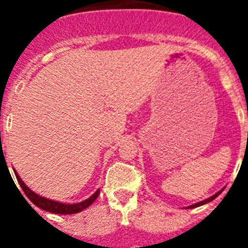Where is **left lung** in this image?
<instances>
[{"instance_id": "obj_1", "label": "left lung", "mask_w": 248, "mask_h": 248, "mask_svg": "<svg viewBox=\"0 0 248 248\" xmlns=\"http://www.w3.org/2000/svg\"><path fill=\"white\" fill-rule=\"evenodd\" d=\"M222 191H223V189H222V190H220V191H218V192H216V194H215L214 196H211V198L206 199V200H202V201H200V202H198V203H194V205H190V206H187V209H194V207H198V206L205 205V203L210 202V201H212V200H214V199H216V198H217L218 195H220L221 192H222Z\"/></svg>"}]
</instances>
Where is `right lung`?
<instances>
[{"instance_id": "add662e5", "label": "right lung", "mask_w": 248, "mask_h": 248, "mask_svg": "<svg viewBox=\"0 0 248 248\" xmlns=\"http://www.w3.org/2000/svg\"><path fill=\"white\" fill-rule=\"evenodd\" d=\"M15 171V175H16L17 180H18L19 186L22 187V190L25 191L26 196L30 199L33 205H36L37 207L39 209L45 210V211L48 212H52V214H59V215H71V214H77V212H80L83 211L84 209H87L89 205L95 201V199L98 198V195H99V189L97 191L94 192L92 195L91 198H88L87 200L82 201V202H78V203H63V202H58V201H54V200H49V199H46L43 196H39L37 195L36 192H33L32 190L26 185L23 181H22L21 177L18 176V174L16 172V170H13Z\"/></svg>"}]
</instances>
